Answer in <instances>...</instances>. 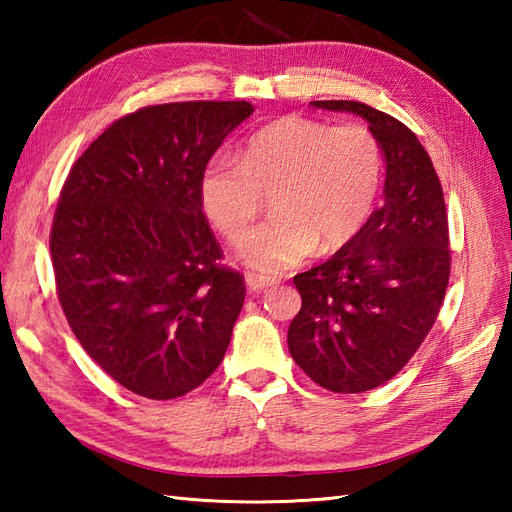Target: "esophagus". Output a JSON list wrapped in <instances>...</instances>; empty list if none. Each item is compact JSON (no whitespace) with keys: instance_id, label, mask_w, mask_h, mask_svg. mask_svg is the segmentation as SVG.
I'll list each match as a JSON object with an SVG mask.
<instances>
[{"instance_id":"obj_1","label":"esophagus","mask_w":512,"mask_h":512,"mask_svg":"<svg viewBox=\"0 0 512 512\" xmlns=\"http://www.w3.org/2000/svg\"><path fill=\"white\" fill-rule=\"evenodd\" d=\"M270 286H275V279L255 275V273H248L246 275V288H248V292H262V290H266Z\"/></svg>"}]
</instances>
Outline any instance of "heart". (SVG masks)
<instances>
[{
    "instance_id": "b5f03b06",
    "label": "heart",
    "mask_w": 512,
    "mask_h": 512,
    "mask_svg": "<svg viewBox=\"0 0 512 512\" xmlns=\"http://www.w3.org/2000/svg\"><path fill=\"white\" fill-rule=\"evenodd\" d=\"M383 151L361 123L334 127L284 116L248 138L242 160L217 154L202 171V206L228 242H239L273 193L277 217L239 246L244 262L281 273L314 250L334 253L361 233L378 198Z\"/></svg>"
}]
</instances>
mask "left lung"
<instances>
[{
    "instance_id": "1",
    "label": "left lung",
    "mask_w": 512,
    "mask_h": 512,
    "mask_svg": "<svg viewBox=\"0 0 512 512\" xmlns=\"http://www.w3.org/2000/svg\"><path fill=\"white\" fill-rule=\"evenodd\" d=\"M363 116L387 160L385 204L328 262L297 275L288 350L314 383L361 394L394 378L438 319L451 275L449 217L427 149L398 118L358 101H312Z\"/></svg>"
}]
</instances>
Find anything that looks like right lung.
I'll list each match as a JSON object with an SVG mask.
<instances>
[{"label":"right lung","instance_id":"obj_1","mask_svg":"<svg viewBox=\"0 0 512 512\" xmlns=\"http://www.w3.org/2000/svg\"><path fill=\"white\" fill-rule=\"evenodd\" d=\"M248 101L147 105L74 162L54 211L57 297L83 350L151 400L189 394L222 363L244 275L220 264L202 213L206 162Z\"/></svg>","mask_w":512,"mask_h":512}]
</instances>
